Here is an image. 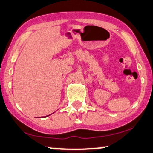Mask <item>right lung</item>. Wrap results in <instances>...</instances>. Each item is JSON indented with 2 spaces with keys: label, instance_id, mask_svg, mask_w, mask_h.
<instances>
[{
  "label": "right lung",
  "instance_id": "1",
  "mask_svg": "<svg viewBox=\"0 0 153 153\" xmlns=\"http://www.w3.org/2000/svg\"><path fill=\"white\" fill-rule=\"evenodd\" d=\"M48 116H49V115H48ZM48 116H46V117H48Z\"/></svg>",
  "mask_w": 153,
  "mask_h": 153
}]
</instances>
